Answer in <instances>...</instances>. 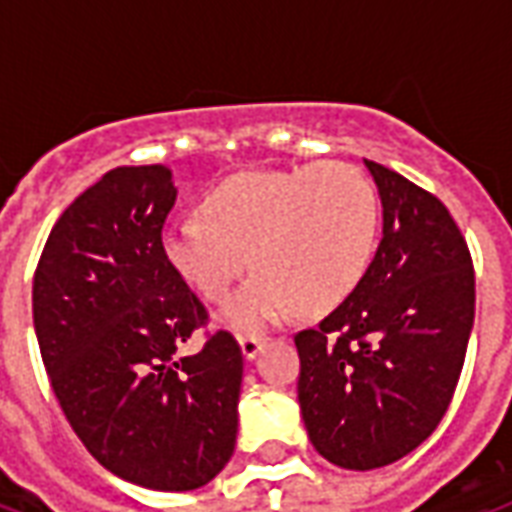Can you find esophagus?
<instances>
[{
	"label": "esophagus",
	"instance_id": "obj_1",
	"mask_svg": "<svg viewBox=\"0 0 512 512\" xmlns=\"http://www.w3.org/2000/svg\"><path fill=\"white\" fill-rule=\"evenodd\" d=\"M238 343H241V351H244L246 359H255L257 351L263 348V337L260 334H241Z\"/></svg>",
	"mask_w": 512,
	"mask_h": 512
}]
</instances>
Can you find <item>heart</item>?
Here are the masks:
<instances>
[{"mask_svg": "<svg viewBox=\"0 0 512 512\" xmlns=\"http://www.w3.org/2000/svg\"><path fill=\"white\" fill-rule=\"evenodd\" d=\"M202 213L169 219L161 252L208 301H222L246 263L257 268L224 304L235 332H260L293 307L334 310L359 285L378 230L376 189L345 161L241 172L205 194Z\"/></svg>", "mask_w": 512, "mask_h": 512, "instance_id": "obj_1", "label": "heart"}]
</instances>
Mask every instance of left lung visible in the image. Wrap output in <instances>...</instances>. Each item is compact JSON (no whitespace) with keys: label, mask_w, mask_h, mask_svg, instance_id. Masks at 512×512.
<instances>
[{"label":"left lung","mask_w":512,"mask_h":512,"mask_svg":"<svg viewBox=\"0 0 512 512\" xmlns=\"http://www.w3.org/2000/svg\"><path fill=\"white\" fill-rule=\"evenodd\" d=\"M365 164L384 208L376 257L332 315L293 337L312 447L356 472L395 463L436 430L474 323L472 255L444 202Z\"/></svg>","instance_id":"8db88e82"}]
</instances>
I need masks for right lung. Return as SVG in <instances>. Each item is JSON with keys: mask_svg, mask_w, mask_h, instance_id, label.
Instances as JSON below:
<instances>
[{"mask_svg": "<svg viewBox=\"0 0 512 512\" xmlns=\"http://www.w3.org/2000/svg\"><path fill=\"white\" fill-rule=\"evenodd\" d=\"M178 189L161 164L109 169L51 227L32 321L65 419L104 469L194 491L230 461L244 356L224 329L178 356L208 310L161 252Z\"/></svg>", "mask_w": 512, "mask_h": 512, "instance_id": "obj_1", "label": "right lung"}]
</instances>
